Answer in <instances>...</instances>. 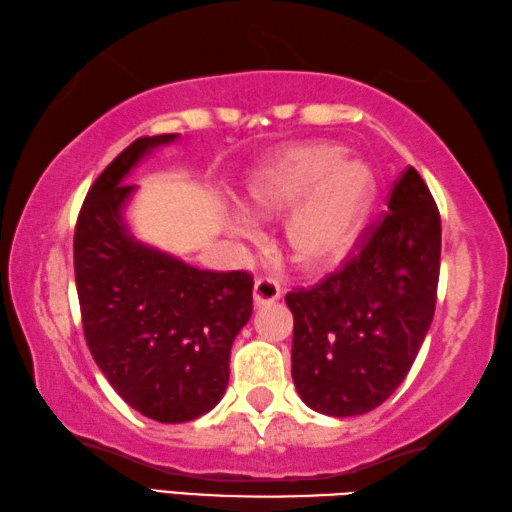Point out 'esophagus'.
<instances>
[{
    "label": "esophagus",
    "mask_w": 512,
    "mask_h": 512,
    "mask_svg": "<svg viewBox=\"0 0 512 512\" xmlns=\"http://www.w3.org/2000/svg\"><path fill=\"white\" fill-rule=\"evenodd\" d=\"M253 298H255V305L257 307H264V305H271V302L280 300V284L271 277H259L255 282V289H253Z\"/></svg>",
    "instance_id": "obj_1"
}]
</instances>
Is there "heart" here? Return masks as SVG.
Here are the masks:
<instances>
[{
	"label": "heart",
	"mask_w": 512,
	"mask_h": 512,
	"mask_svg": "<svg viewBox=\"0 0 512 512\" xmlns=\"http://www.w3.org/2000/svg\"><path fill=\"white\" fill-rule=\"evenodd\" d=\"M377 198V173L329 142L296 144L277 153L248 185L250 207L262 216L289 214L284 246L307 273L341 264L357 246Z\"/></svg>",
	"instance_id": "heart-1"
}]
</instances>
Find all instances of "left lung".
<instances>
[{
    "instance_id": "obj_1",
    "label": "left lung",
    "mask_w": 512,
    "mask_h": 512,
    "mask_svg": "<svg viewBox=\"0 0 512 512\" xmlns=\"http://www.w3.org/2000/svg\"><path fill=\"white\" fill-rule=\"evenodd\" d=\"M361 250L311 289L287 293L291 375L309 409L350 418L384 404L409 375L436 311L440 214L413 167Z\"/></svg>"
}]
</instances>
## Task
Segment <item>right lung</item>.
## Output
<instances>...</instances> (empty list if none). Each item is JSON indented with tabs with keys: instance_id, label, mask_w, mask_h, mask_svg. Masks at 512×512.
I'll return each instance as SVG.
<instances>
[{
	"instance_id": "right-lung-1",
	"label": "right lung",
	"mask_w": 512,
	"mask_h": 512,
	"mask_svg": "<svg viewBox=\"0 0 512 512\" xmlns=\"http://www.w3.org/2000/svg\"><path fill=\"white\" fill-rule=\"evenodd\" d=\"M171 135L140 137L94 180L74 232V275L88 348L117 395L158 422L212 411L230 377V348L253 314V275L201 271L144 246L124 210V178Z\"/></svg>"
}]
</instances>
